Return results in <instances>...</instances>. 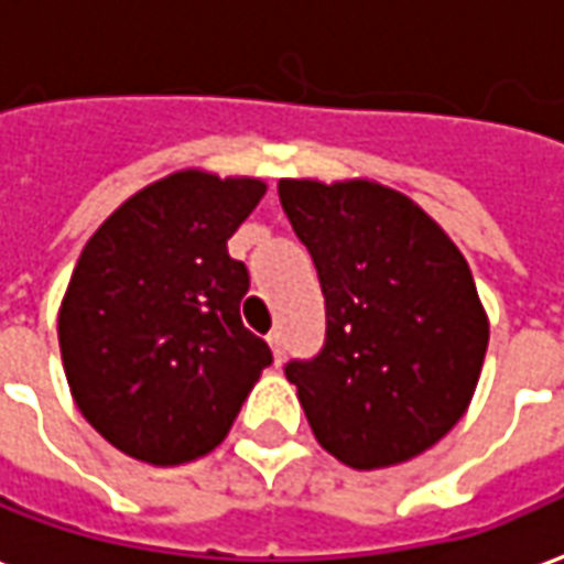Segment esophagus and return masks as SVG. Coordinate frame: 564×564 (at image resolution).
I'll list each match as a JSON object with an SVG mask.
<instances>
[{
	"label": "esophagus",
	"mask_w": 564,
	"mask_h": 564,
	"mask_svg": "<svg viewBox=\"0 0 564 564\" xmlns=\"http://www.w3.org/2000/svg\"><path fill=\"white\" fill-rule=\"evenodd\" d=\"M269 345L274 350V360H283V354H286V336H283L281 329L269 333Z\"/></svg>",
	"instance_id": "1"
}]
</instances>
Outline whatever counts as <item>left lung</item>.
<instances>
[{
  "mask_svg": "<svg viewBox=\"0 0 564 564\" xmlns=\"http://www.w3.org/2000/svg\"><path fill=\"white\" fill-rule=\"evenodd\" d=\"M278 195L326 302L323 348L283 366L317 443L354 470L427 452L486 360L467 259L415 200L369 180H281Z\"/></svg>",
  "mask_w": 564,
  "mask_h": 564,
  "instance_id": "left-lung-1",
  "label": "left lung"
}]
</instances>
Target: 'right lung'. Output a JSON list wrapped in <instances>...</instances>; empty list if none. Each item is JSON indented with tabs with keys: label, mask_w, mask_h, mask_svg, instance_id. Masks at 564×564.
Returning <instances> with one entry per match:
<instances>
[{
	"label": "right lung",
	"mask_w": 564,
	"mask_h": 564,
	"mask_svg": "<svg viewBox=\"0 0 564 564\" xmlns=\"http://www.w3.org/2000/svg\"><path fill=\"white\" fill-rule=\"evenodd\" d=\"M262 180L180 171L90 235L57 336L76 405L118 452L155 467L214 452L271 348L241 321L250 271L228 256Z\"/></svg>",
	"instance_id": "1"
}]
</instances>
